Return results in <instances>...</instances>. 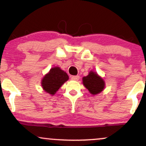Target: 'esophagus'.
Returning <instances> with one entry per match:
<instances>
[{
  "instance_id": "1",
  "label": "esophagus",
  "mask_w": 146,
  "mask_h": 146,
  "mask_svg": "<svg viewBox=\"0 0 146 146\" xmlns=\"http://www.w3.org/2000/svg\"><path fill=\"white\" fill-rule=\"evenodd\" d=\"M79 79H80V76L79 75H75V76L71 77V80H74V81H78Z\"/></svg>"
}]
</instances>
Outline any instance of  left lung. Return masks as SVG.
Returning <instances> with one entry per match:
<instances>
[{
  "mask_svg": "<svg viewBox=\"0 0 146 146\" xmlns=\"http://www.w3.org/2000/svg\"><path fill=\"white\" fill-rule=\"evenodd\" d=\"M83 84L92 95L101 93L105 87V82L98 73L90 71L88 75L82 78Z\"/></svg>",
  "mask_w": 146,
  "mask_h": 146,
  "instance_id": "1",
  "label": "left lung"
}]
</instances>
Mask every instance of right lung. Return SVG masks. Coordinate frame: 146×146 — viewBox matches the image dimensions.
I'll return each instance as SVG.
<instances>
[{
  "mask_svg": "<svg viewBox=\"0 0 146 146\" xmlns=\"http://www.w3.org/2000/svg\"><path fill=\"white\" fill-rule=\"evenodd\" d=\"M68 80L67 73L56 66L51 68L47 74L44 75L41 84L45 92L53 95Z\"/></svg>",
  "mask_w": 146,
  "mask_h": 146,
  "instance_id": "right-lung-1",
  "label": "right lung"
}]
</instances>
